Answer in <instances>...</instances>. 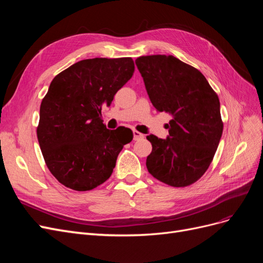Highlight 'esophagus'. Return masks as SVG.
Instances as JSON below:
<instances>
[{
  "label": "esophagus",
  "instance_id": "obj_1",
  "mask_svg": "<svg viewBox=\"0 0 263 263\" xmlns=\"http://www.w3.org/2000/svg\"><path fill=\"white\" fill-rule=\"evenodd\" d=\"M133 135H134V140H139L141 138H144V134H141V133L137 132V130H134Z\"/></svg>",
  "mask_w": 263,
  "mask_h": 263
}]
</instances>
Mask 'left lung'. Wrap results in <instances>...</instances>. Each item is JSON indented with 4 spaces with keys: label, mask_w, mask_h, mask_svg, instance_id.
<instances>
[{
    "label": "left lung",
    "mask_w": 263,
    "mask_h": 263,
    "mask_svg": "<svg viewBox=\"0 0 263 263\" xmlns=\"http://www.w3.org/2000/svg\"><path fill=\"white\" fill-rule=\"evenodd\" d=\"M135 62L155 108L172 116L165 139L147 136L153 145L147 169L168 185L192 184L209 169L222 134L217 94L200 71L173 55H144Z\"/></svg>",
    "instance_id": "left-lung-1"
}]
</instances>
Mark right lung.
<instances>
[{"label":"right lung","instance_id":"right-lung-1","mask_svg":"<svg viewBox=\"0 0 263 263\" xmlns=\"http://www.w3.org/2000/svg\"><path fill=\"white\" fill-rule=\"evenodd\" d=\"M134 70L132 58H94L53 78L41 104L37 137L47 166L61 184L89 191L112 176L133 132L107 129L101 109L110 105Z\"/></svg>","mask_w":263,"mask_h":263}]
</instances>
